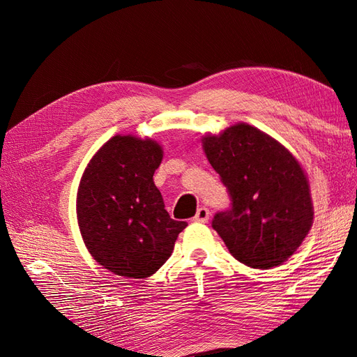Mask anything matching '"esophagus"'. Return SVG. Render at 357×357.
I'll list each match as a JSON object with an SVG mask.
<instances>
[{
	"label": "esophagus",
	"instance_id": "1",
	"mask_svg": "<svg viewBox=\"0 0 357 357\" xmlns=\"http://www.w3.org/2000/svg\"><path fill=\"white\" fill-rule=\"evenodd\" d=\"M208 219H210V211H208V208H205V207L198 208L195 218H193V220L199 222V223H207Z\"/></svg>",
	"mask_w": 357,
	"mask_h": 357
}]
</instances>
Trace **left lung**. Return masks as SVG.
Masks as SVG:
<instances>
[{
    "label": "left lung",
    "instance_id": "obj_1",
    "mask_svg": "<svg viewBox=\"0 0 357 357\" xmlns=\"http://www.w3.org/2000/svg\"><path fill=\"white\" fill-rule=\"evenodd\" d=\"M201 142L232 199L231 210L214 215L215 232L247 266L284 264L314 219L304 167L275 138L244 122L204 135Z\"/></svg>",
    "mask_w": 357,
    "mask_h": 357
}]
</instances>
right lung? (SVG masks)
Instances as JSON below:
<instances>
[{
  "mask_svg": "<svg viewBox=\"0 0 357 357\" xmlns=\"http://www.w3.org/2000/svg\"><path fill=\"white\" fill-rule=\"evenodd\" d=\"M162 158L155 139L117 134L83 171L75 202L82 238L95 261L116 275L155 274L188 226L169 218L153 181Z\"/></svg>",
  "mask_w": 357,
  "mask_h": 357,
  "instance_id": "1",
  "label": "right lung"
}]
</instances>
